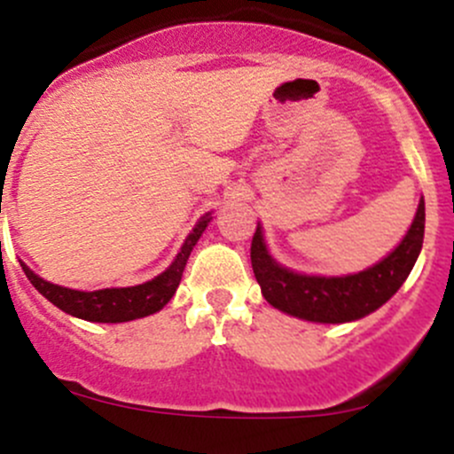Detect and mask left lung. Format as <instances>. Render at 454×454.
<instances>
[{
	"label": "left lung",
	"instance_id": "left-lung-1",
	"mask_svg": "<svg viewBox=\"0 0 454 454\" xmlns=\"http://www.w3.org/2000/svg\"><path fill=\"white\" fill-rule=\"evenodd\" d=\"M426 230L424 198L399 247L370 270L349 276H303L280 267L267 254L261 227L252 239V267L270 305L314 323H345L368 317L396 294L417 262Z\"/></svg>",
	"mask_w": 454,
	"mask_h": 454
}]
</instances>
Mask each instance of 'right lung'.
<instances>
[{"mask_svg":"<svg viewBox=\"0 0 454 454\" xmlns=\"http://www.w3.org/2000/svg\"><path fill=\"white\" fill-rule=\"evenodd\" d=\"M209 214H205L198 220V224L193 227L192 234L187 236V240L183 243V247H180L178 256L171 262L169 270H165L160 276H155L153 280L136 285V287H111L95 289V292H80V289L59 287V285H53L49 283V280L40 278V276L33 274L24 262H21V270H24L26 278L33 283V287H35L44 299H49L55 308L71 314V317L84 318V321L93 323L133 321V318L149 317V314L158 312V309H162L169 303L171 296H174L176 289H178L180 278H183L189 254H192L193 245L198 243V239L202 236L207 224H209Z\"/></svg>","mask_w":454,"mask_h":454,"instance_id":"right-lung-1","label":"right lung"}]
</instances>
